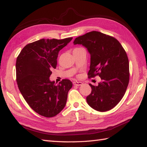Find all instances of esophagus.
Returning <instances> with one entry per match:
<instances>
[{
	"mask_svg": "<svg viewBox=\"0 0 147 147\" xmlns=\"http://www.w3.org/2000/svg\"><path fill=\"white\" fill-rule=\"evenodd\" d=\"M73 84L74 86H80L83 84L82 82H77V81H75L74 82H73Z\"/></svg>",
	"mask_w": 147,
	"mask_h": 147,
	"instance_id": "1",
	"label": "esophagus"
}]
</instances>
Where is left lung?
<instances>
[{
    "instance_id": "left-lung-1",
    "label": "left lung",
    "mask_w": 147,
    "mask_h": 147,
    "mask_svg": "<svg viewBox=\"0 0 147 147\" xmlns=\"http://www.w3.org/2000/svg\"><path fill=\"white\" fill-rule=\"evenodd\" d=\"M74 45L86 47L91 56L89 77L98 75L102 81L94 86L87 102L98 111L113 108L124 95L129 82V61L125 51L115 38L93 31L76 38Z\"/></svg>"
}]
</instances>
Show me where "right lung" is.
<instances>
[{"instance_id":"add662e5","label":"right lung","mask_w":147,"mask_h":147,"mask_svg":"<svg viewBox=\"0 0 147 147\" xmlns=\"http://www.w3.org/2000/svg\"><path fill=\"white\" fill-rule=\"evenodd\" d=\"M72 39H39L26 45L17 58L19 91L30 108L42 116L53 117L65 106L73 84L64 79L56 85L49 77L56 67L59 51Z\"/></svg>"}]
</instances>
